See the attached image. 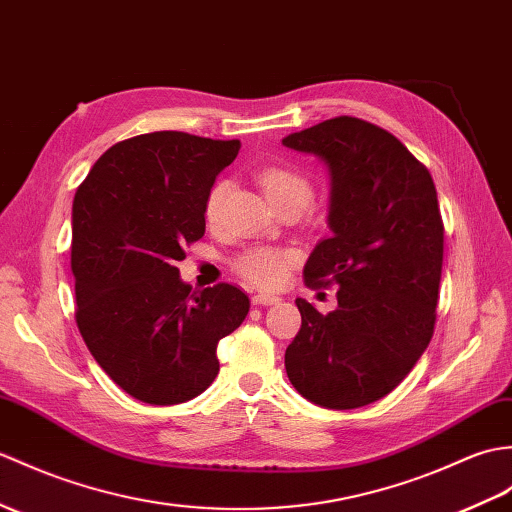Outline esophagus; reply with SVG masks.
Wrapping results in <instances>:
<instances>
[{
	"label": "esophagus",
	"instance_id": "esophagus-1",
	"mask_svg": "<svg viewBox=\"0 0 512 512\" xmlns=\"http://www.w3.org/2000/svg\"><path fill=\"white\" fill-rule=\"evenodd\" d=\"M253 305H275V303H279V296H275V294H268V292H257V294H253Z\"/></svg>",
	"mask_w": 512,
	"mask_h": 512
}]
</instances>
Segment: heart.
<instances>
[{"label": "heart", "instance_id": "b5f03b06", "mask_svg": "<svg viewBox=\"0 0 512 512\" xmlns=\"http://www.w3.org/2000/svg\"><path fill=\"white\" fill-rule=\"evenodd\" d=\"M257 183L264 189L268 202L281 211H303L314 198V185L310 176L290 168V165H268V168L259 170ZM229 178H218L216 183L209 187L205 198V220L209 224H216L222 213L224 196L229 192ZM299 261V253L294 248L285 246H253L244 251L235 259V268L240 275L259 288H277L283 279L288 277V270Z\"/></svg>", "mask_w": 512, "mask_h": 512}]
</instances>
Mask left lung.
Returning a JSON list of instances; mask_svg holds the SVG:
<instances>
[{
  "label": "left lung",
  "mask_w": 512,
  "mask_h": 512,
  "mask_svg": "<svg viewBox=\"0 0 512 512\" xmlns=\"http://www.w3.org/2000/svg\"><path fill=\"white\" fill-rule=\"evenodd\" d=\"M283 146L329 168L331 235L303 275L310 288L338 285L329 314L296 299L301 329L285 371L316 406H368L403 382L434 334L445 235L436 187L395 135L358 117L325 120Z\"/></svg>",
  "instance_id": "left-lung-1"
}]
</instances>
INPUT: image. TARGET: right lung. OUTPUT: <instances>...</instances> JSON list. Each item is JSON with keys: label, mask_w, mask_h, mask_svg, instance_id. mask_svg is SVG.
Here are the masks:
<instances>
[{"label": "right lung", "mask_w": 512, "mask_h": 512, "mask_svg": "<svg viewBox=\"0 0 512 512\" xmlns=\"http://www.w3.org/2000/svg\"><path fill=\"white\" fill-rule=\"evenodd\" d=\"M240 141L178 130L111 146L71 211L76 323L102 371L130 397L174 406L220 371L218 342L251 301L231 283L192 292L178 277L185 244L205 235V198Z\"/></svg>", "instance_id": "add662e5"}]
</instances>
